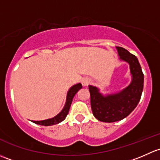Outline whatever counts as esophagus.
<instances>
[{"instance_id":"1","label":"esophagus","mask_w":160,"mask_h":160,"mask_svg":"<svg viewBox=\"0 0 160 160\" xmlns=\"http://www.w3.org/2000/svg\"><path fill=\"white\" fill-rule=\"evenodd\" d=\"M90 82H91V80H90L88 78H82V84L83 86H88V85L90 84Z\"/></svg>"}]
</instances>
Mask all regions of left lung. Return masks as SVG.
Returning a JSON list of instances; mask_svg holds the SVG:
<instances>
[{"mask_svg": "<svg viewBox=\"0 0 160 160\" xmlns=\"http://www.w3.org/2000/svg\"><path fill=\"white\" fill-rule=\"evenodd\" d=\"M119 59L129 65L132 82L119 92L103 95L99 89L88 85L94 116L104 122H114L127 117L136 108L143 90L144 75L138 58L122 47H116Z\"/></svg>", "mask_w": 160, "mask_h": 160, "instance_id": "1", "label": "left lung"}]
</instances>
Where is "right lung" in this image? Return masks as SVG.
Here are the masks:
<instances>
[{
    "label": "right lung",
    "mask_w": 160,
    "mask_h": 160,
    "mask_svg": "<svg viewBox=\"0 0 160 160\" xmlns=\"http://www.w3.org/2000/svg\"><path fill=\"white\" fill-rule=\"evenodd\" d=\"M82 88V85L81 83H78L76 85H73V86L69 88L68 93H67V98H66V102H65V106H64L63 109L61 111V112H59L57 116L53 117L52 118H48V119L45 120H42V121H32L33 122L35 123V124L41 125V126H52V125L58 124V123L61 122L63 121L65 118H66L67 115H68L69 108H70L71 104L72 102V99H73L74 96L75 95V94L78 92V91Z\"/></svg>",
    "instance_id": "1"
}]
</instances>
